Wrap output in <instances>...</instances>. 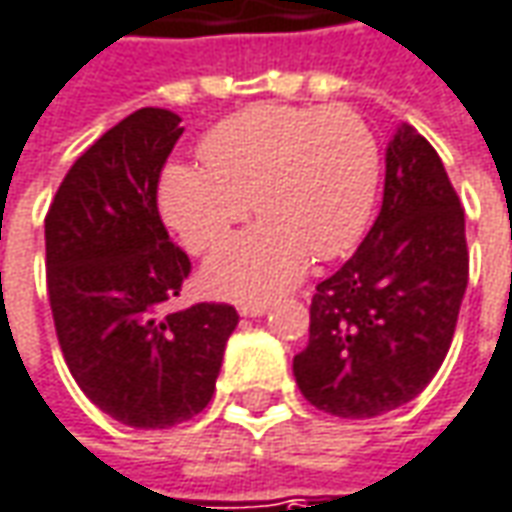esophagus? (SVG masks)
Wrapping results in <instances>:
<instances>
[{"label": "esophagus", "instance_id": "esophagus-1", "mask_svg": "<svg viewBox=\"0 0 512 512\" xmlns=\"http://www.w3.org/2000/svg\"><path fill=\"white\" fill-rule=\"evenodd\" d=\"M238 311H241V316H263L269 311V305L266 302H252V305H241Z\"/></svg>", "mask_w": 512, "mask_h": 512}]
</instances>
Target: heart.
<instances>
[{"instance_id": "heart-1", "label": "heart", "mask_w": 512, "mask_h": 512, "mask_svg": "<svg viewBox=\"0 0 512 512\" xmlns=\"http://www.w3.org/2000/svg\"><path fill=\"white\" fill-rule=\"evenodd\" d=\"M201 159L204 168H165L159 210L193 252L212 249L249 207L263 215L204 266L212 294L238 302L288 291L311 255H344L370 221L381 179L375 134L344 106H249L212 128Z\"/></svg>"}]
</instances>
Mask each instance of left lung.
I'll return each instance as SVG.
<instances>
[{"mask_svg":"<svg viewBox=\"0 0 512 512\" xmlns=\"http://www.w3.org/2000/svg\"><path fill=\"white\" fill-rule=\"evenodd\" d=\"M468 285L465 212L437 151L401 123L384 201L356 255L316 285L294 378L316 409L378 417L417 398L446 358Z\"/></svg>","mask_w":512,"mask_h":512,"instance_id":"obj_1","label":"left lung"}]
</instances>
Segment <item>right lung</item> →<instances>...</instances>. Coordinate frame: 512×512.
<instances>
[{"instance_id": "right-lung-1", "label": "right lung", "mask_w": 512, "mask_h": 512, "mask_svg": "<svg viewBox=\"0 0 512 512\" xmlns=\"http://www.w3.org/2000/svg\"><path fill=\"white\" fill-rule=\"evenodd\" d=\"M182 117L139 109L75 159L52 198L47 291L58 344L83 395L134 429H170L215 392L238 311L198 302L165 314L190 274L156 210Z\"/></svg>"}]
</instances>
